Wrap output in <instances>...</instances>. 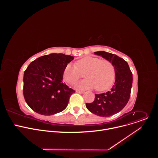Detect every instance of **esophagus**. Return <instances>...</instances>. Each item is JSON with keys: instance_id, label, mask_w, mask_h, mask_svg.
Returning a JSON list of instances; mask_svg holds the SVG:
<instances>
[{"instance_id": "esophagus-1", "label": "esophagus", "mask_w": 158, "mask_h": 158, "mask_svg": "<svg viewBox=\"0 0 158 158\" xmlns=\"http://www.w3.org/2000/svg\"><path fill=\"white\" fill-rule=\"evenodd\" d=\"M76 93H80V94H84L85 92H84V91H79V90H77V91H76Z\"/></svg>"}]
</instances>
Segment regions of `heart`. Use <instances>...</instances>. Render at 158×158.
Here are the masks:
<instances>
[{"mask_svg":"<svg viewBox=\"0 0 158 158\" xmlns=\"http://www.w3.org/2000/svg\"><path fill=\"white\" fill-rule=\"evenodd\" d=\"M76 64H67L63 71V77L69 84H74L81 77V72L85 71L84 76L87 78L76 84L77 89L96 87L98 91H102L108 89L114 81V67L108 60L87 56L78 60Z\"/></svg>","mask_w":158,"mask_h":158,"instance_id":"heart-1","label":"heart"}]
</instances>
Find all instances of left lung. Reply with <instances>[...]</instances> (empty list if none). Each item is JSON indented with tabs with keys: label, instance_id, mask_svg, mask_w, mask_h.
<instances>
[{
	"label": "left lung",
	"instance_id": "8db88e82",
	"mask_svg": "<svg viewBox=\"0 0 158 158\" xmlns=\"http://www.w3.org/2000/svg\"><path fill=\"white\" fill-rule=\"evenodd\" d=\"M94 54L101 56L113 64L116 80L110 91L96 94L94 101L91 103H86L85 106L94 114L109 117L121 111L129 101L132 84V74L127 62L119 56L105 51H98Z\"/></svg>",
	"mask_w": 158,
	"mask_h": 158
}]
</instances>
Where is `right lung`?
I'll use <instances>...</instances> for the list:
<instances>
[{"mask_svg": "<svg viewBox=\"0 0 158 158\" xmlns=\"http://www.w3.org/2000/svg\"><path fill=\"white\" fill-rule=\"evenodd\" d=\"M74 57L52 53L32 61L24 74L23 94L28 106L37 113L51 116L64 110L75 93L62 82L65 65Z\"/></svg>", "mask_w": 158, "mask_h": 158, "instance_id": "add662e5", "label": "right lung"}]
</instances>
